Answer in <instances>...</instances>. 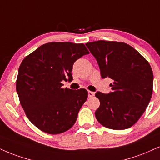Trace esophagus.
I'll list each match as a JSON object with an SVG mask.
<instances>
[{
    "mask_svg": "<svg viewBox=\"0 0 160 160\" xmlns=\"http://www.w3.org/2000/svg\"><path fill=\"white\" fill-rule=\"evenodd\" d=\"M94 95H95V93H94L93 92H91V91H88V98H92Z\"/></svg>",
    "mask_w": 160,
    "mask_h": 160,
    "instance_id": "obj_1",
    "label": "esophagus"
}]
</instances>
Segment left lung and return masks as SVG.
<instances>
[{"instance_id":"obj_1","label":"left lung","mask_w":160,"mask_h":160,"mask_svg":"<svg viewBox=\"0 0 160 160\" xmlns=\"http://www.w3.org/2000/svg\"><path fill=\"white\" fill-rule=\"evenodd\" d=\"M95 57L103 78L113 80L112 92H97L100 124L112 130L130 128L137 122L151 101L153 75L151 65L138 52L124 42L100 41L86 44Z\"/></svg>"}]
</instances>
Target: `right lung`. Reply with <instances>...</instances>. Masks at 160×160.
Masks as SVG:
<instances>
[{
  "instance_id": "add662e5",
  "label": "right lung",
  "mask_w": 160,
  "mask_h": 160,
  "mask_svg": "<svg viewBox=\"0 0 160 160\" xmlns=\"http://www.w3.org/2000/svg\"><path fill=\"white\" fill-rule=\"evenodd\" d=\"M88 53L83 44L50 42L23 59L16 91L27 117L42 131L59 134L74 124L88 92L62 88V82L72 81L74 62Z\"/></svg>"
}]
</instances>
